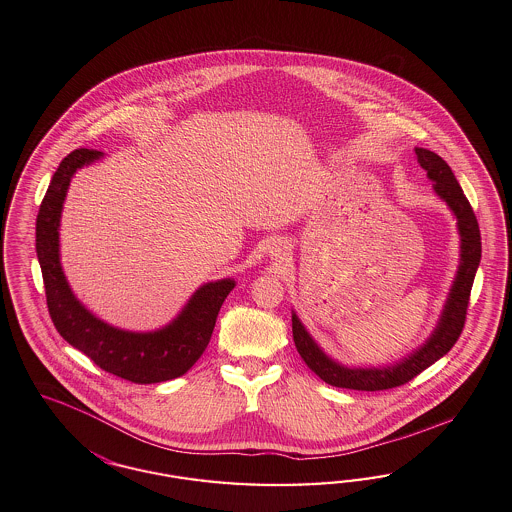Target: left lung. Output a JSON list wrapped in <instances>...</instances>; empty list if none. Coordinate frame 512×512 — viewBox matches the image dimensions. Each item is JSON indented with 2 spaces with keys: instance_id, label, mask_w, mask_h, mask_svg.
Returning a JSON list of instances; mask_svg holds the SVG:
<instances>
[{
  "instance_id": "1",
  "label": "left lung",
  "mask_w": 512,
  "mask_h": 512,
  "mask_svg": "<svg viewBox=\"0 0 512 512\" xmlns=\"http://www.w3.org/2000/svg\"><path fill=\"white\" fill-rule=\"evenodd\" d=\"M415 158H417V164L427 171L429 179L434 181L436 194L442 200H446V204L450 205L451 211L457 217V226L461 234V265L451 287L450 299L444 307V314L438 322V328L434 329L429 341L419 350H415L404 362L392 368L383 369H348L335 364L312 341L307 329L303 328L299 318L293 314L291 326H293V341H295L297 352L301 354L308 368L331 387L373 392V390L394 389V387L406 385L421 371H425L436 360H440L444 354H448L465 328L472 282L482 257V238H480L478 221L450 165L446 164L438 154L425 148H415Z\"/></svg>"
}]
</instances>
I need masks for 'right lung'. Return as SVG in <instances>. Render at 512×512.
Masks as SVG:
<instances>
[{
	"instance_id": "add662e5",
	"label": "right lung",
	"mask_w": 512,
	"mask_h": 512,
	"mask_svg": "<svg viewBox=\"0 0 512 512\" xmlns=\"http://www.w3.org/2000/svg\"><path fill=\"white\" fill-rule=\"evenodd\" d=\"M103 152L78 148L62 160L36 219V251L45 286L49 316L62 339L99 368L137 385L162 383L181 377L196 364L209 345L217 314L232 291L234 280L200 287L175 322L154 333H131L106 326L70 291L59 261V223L62 202L72 175L99 160Z\"/></svg>"
}]
</instances>
